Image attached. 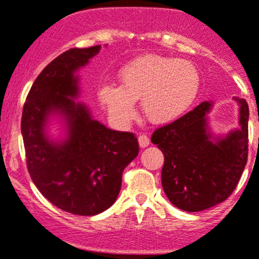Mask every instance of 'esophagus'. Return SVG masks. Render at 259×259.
Masks as SVG:
<instances>
[{"label": "esophagus", "mask_w": 259, "mask_h": 259, "mask_svg": "<svg viewBox=\"0 0 259 259\" xmlns=\"http://www.w3.org/2000/svg\"><path fill=\"white\" fill-rule=\"evenodd\" d=\"M138 143H140L141 147H147L150 145V138L147 137L146 135H140L138 136Z\"/></svg>", "instance_id": "esophagus-1"}]
</instances>
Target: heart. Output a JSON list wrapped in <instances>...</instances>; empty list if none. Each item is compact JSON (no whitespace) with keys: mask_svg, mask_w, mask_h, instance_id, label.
Here are the masks:
<instances>
[{"mask_svg":"<svg viewBox=\"0 0 259 259\" xmlns=\"http://www.w3.org/2000/svg\"><path fill=\"white\" fill-rule=\"evenodd\" d=\"M121 85L103 84L98 99L116 126L126 127L135 119L136 102L155 124H166L183 116L196 98L200 75L191 61L160 55H143L119 73Z\"/></svg>","mask_w":259,"mask_h":259,"instance_id":"b5f03b06","label":"heart"}]
</instances>
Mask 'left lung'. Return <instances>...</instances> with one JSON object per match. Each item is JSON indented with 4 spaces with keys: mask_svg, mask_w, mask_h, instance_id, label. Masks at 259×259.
Instances as JSON below:
<instances>
[{
    "mask_svg": "<svg viewBox=\"0 0 259 259\" xmlns=\"http://www.w3.org/2000/svg\"><path fill=\"white\" fill-rule=\"evenodd\" d=\"M239 104V128L214 137L208 126L213 103L203 102L172 123L160 127L151 141L165 156L161 183L168 200L189 213L205 210L229 198L248 158L245 99Z\"/></svg>",
    "mask_w": 259,
    "mask_h": 259,
    "instance_id": "obj_1",
    "label": "left lung"
}]
</instances>
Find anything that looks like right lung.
Instances as JSON below:
<instances>
[{
	"label": "right lung",
	"mask_w": 259,
	"mask_h": 259,
	"mask_svg": "<svg viewBox=\"0 0 259 259\" xmlns=\"http://www.w3.org/2000/svg\"><path fill=\"white\" fill-rule=\"evenodd\" d=\"M101 45L74 48L44 68L24 104L21 133L31 180L59 209L75 215H97L113 205L122 172L138 155L133 133L107 128L92 118L88 107L75 102L81 66ZM58 114L66 122L67 137L50 140L48 118Z\"/></svg>",
	"instance_id": "right-lung-1"
}]
</instances>
